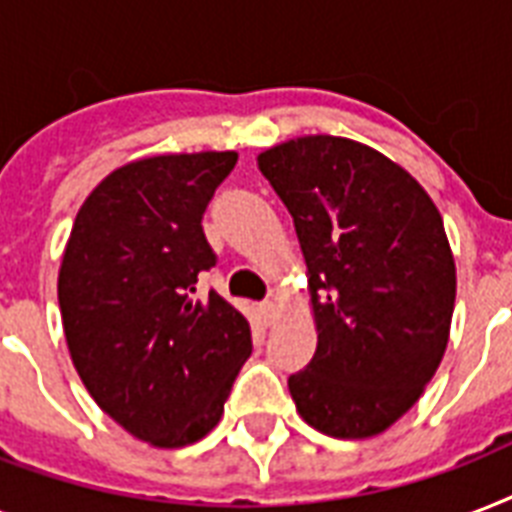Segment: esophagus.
<instances>
[{
  "mask_svg": "<svg viewBox=\"0 0 512 512\" xmlns=\"http://www.w3.org/2000/svg\"><path fill=\"white\" fill-rule=\"evenodd\" d=\"M260 313H263V319L268 321V324H273L276 316H279V305L273 303V300H265V303H260Z\"/></svg>",
  "mask_w": 512,
  "mask_h": 512,
  "instance_id": "esophagus-1",
  "label": "esophagus"
}]
</instances>
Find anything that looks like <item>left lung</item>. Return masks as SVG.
I'll list each match as a JSON object with an SVG mask.
<instances>
[{
	"label": "left lung",
	"mask_w": 512,
	"mask_h": 512,
	"mask_svg": "<svg viewBox=\"0 0 512 512\" xmlns=\"http://www.w3.org/2000/svg\"><path fill=\"white\" fill-rule=\"evenodd\" d=\"M257 167L308 265L319 342L289 377L297 412L324 436H380L417 404L449 342L457 268L441 212L401 164L350 138L303 135Z\"/></svg>",
	"instance_id": "8db88e82"
}]
</instances>
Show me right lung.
<instances>
[{
	"mask_svg": "<svg viewBox=\"0 0 512 512\" xmlns=\"http://www.w3.org/2000/svg\"><path fill=\"white\" fill-rule=\"evenodd\" d=\"M236 151L159 154L100 180L76 212L58 273L68 353L95 404L159 449L215 428L252 353L247 319L196 297L215 265L201 215Z\"/></svg>",
	"mask_w": 512,
	"mask_h": 512,
	"instance_id": "right-lung-1",
	"label": "right lung"
}]
</instances>
